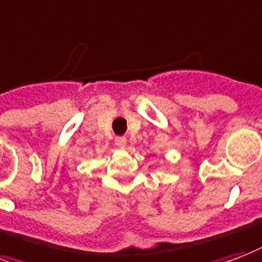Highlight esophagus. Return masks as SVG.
<instances>
[{
  "mask_svg": "<svg viewBox=\"0 0 262 262\" xmlns=\"http://www.w3.org/2000/svg\"><path fill=\"white\" fill-rule=\"evenodd\" d=\"M115 144L119 147V148H122V150H123V148H126V144H127V141H126L125 137H116Z\"/></svg>",
  "mask_w": 262,
  "mask_h": 262,
  "instance_id": "esophagus-1",
  "label": "esophagus"
}]
</instances>
